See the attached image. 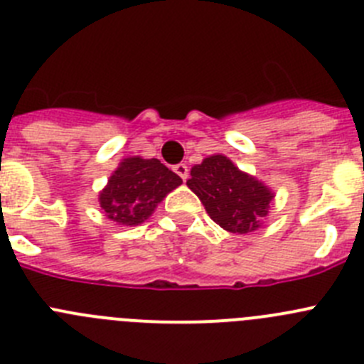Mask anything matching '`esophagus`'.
<instances>
[{"label":"esophagus","mask_w":364,"mask_h":364,"mask_svg":"<svg viewBox=\"0 0 364 364\" xmlns=\"http://www.w3.org/2000/svg\"><path fill=\"white\" fill-rule=\"evenodd\" d=\"M174 172L183 179V181H186V178H188V166H186L185 163H179V165H176Z\"/></svg>","instance_id":"1"}]
</instances>
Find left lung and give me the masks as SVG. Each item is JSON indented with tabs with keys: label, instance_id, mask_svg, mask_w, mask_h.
Returning a JSON list of instances; mask_svg holds the SVG:
<instances>
[{
	"label": "left lung",
	"instance_id": "1",
	"mask_svg": "<svg viewBox=\"0 0 364 364\" xmlns=\"http://www.w3.org/2000/svg\"><path fill=\"white\" fill-rule=\"evenodd\" d=\"M186 181L213 223L230 233L259 230L269 213L274 192L262 181L242 172L223 154H213L193 165Z\"/></svg>",
	"mask_w": 364,
	"mask_h": 364
}]
</instances>
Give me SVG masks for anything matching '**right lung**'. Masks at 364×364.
Masks as SVG:
<instances>
[{"instance_id":"obj_1","label":"right lung","mask_w":364,"mask_h":364,"mask_svg":"<svg viewBox=\"0 0 364 364\" xmlns=\"http://www.w3.org/2000/svg\"><path fill=\"white\" fill-rule=\"evenodd\" d=\"M181 178L159 159L141 156L124 158L107 185L98 193L105 217L122 226H138L154 213L166 193L181 185Z\"/></svg>"}]
</instances>
